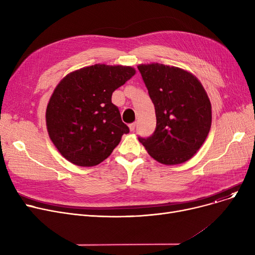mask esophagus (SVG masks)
I'll return each mask as SVG.
<instances>
[{
	"mask_svg": "<svg viewBox=\"0 0 255 255\" xmlns=\"http://www.w3.org/2000/svg\"><path fill=\"white\" fill-rule=\"evenodd\" d=\"M135 127H136V123H131V124H129V129H130V131H134Z\"/></svg>",
	"mask_w": 255,
	"mask_h": 255,
	"instance_id": "1",
	"label": "esophagus"
}]
</instances>
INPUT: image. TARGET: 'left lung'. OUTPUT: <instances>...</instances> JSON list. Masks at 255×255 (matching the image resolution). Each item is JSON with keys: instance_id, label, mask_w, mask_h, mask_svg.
I'll return each mask as SVG.
<instances>
[{"instance_id": "8db88e82", "label": "left lung", "mask_w": 255, "mask_h": 255, "mask_svg": "<svg viewBox=\"0 0 255 255\" xmlns=\"http://www.w3.org/2000/svg\"><path fill=\"white\" fill-rule=\"evenodd\" d=\"M137 68L155 106L156 129L138 140L156 161L176 165L188 161L205 142L212 124V106L192 73L159 63Z\"/></svg>"}]
</instances>
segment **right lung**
Returning a JSON list of instances; mask_svg holds the SVG:
<instances>
[{
	"instance_id": "obj_1",
	"label": "right lung",
	"mask_w": 255,
	"mask_h": 255,
	"mask_svg": "<svg viewBox=\"0 0 255 255\" xmlns=\"http://www.w3.org/2000/svg\"><path fill=\"white\" fill-rule=\"evenodd\" d=\"M135 72L130 66L96 64L67 74L53 90L45 114L47 132L69 162L101 163L129 132L112 95Z\"/></svg>"
}]
</instances>
